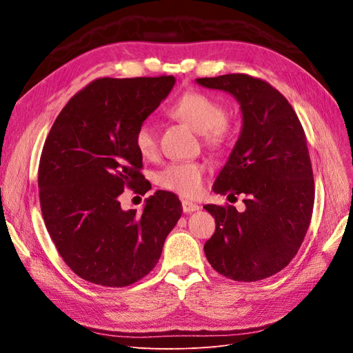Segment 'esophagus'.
I'll use <instances>...</instances> for the list:
<instances>
[{"mask_svg":"<svg viewBox=\"0 0 353 353\" xmlns=\"http://www.w3.org/2000/svg\"><path fill=\"white\" fill-rule=\"evenodd\" d=\"M199 209H200V206L196 205V203L190 201V200H183V210H184L185 213L196 212V210H199Z\"/></svg>","mask_w":353,"mask_h":353,"instance_id":"obj_1","label":"esophagus"}]
</instances>
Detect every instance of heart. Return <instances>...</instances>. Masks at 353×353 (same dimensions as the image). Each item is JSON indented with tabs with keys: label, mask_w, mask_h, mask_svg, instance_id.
Instances as JSON below:
<instances>
[{
	"label": "heart",
	"mask_w": 353,
	"mask_h": 353,
	"mask_svg": "<svg viewBox=\"0 0 353 353\" xmlns=\"http://www.w3.org/2000/svg\"><path fill=\"white\" fill-rule=\"evenodd\" d=\"M169 114L185 122L203 135V141L213 150L227 144L232 126L225 117V109L215 99L199 91L185 92L170 105ZM134 144L143 157H153L159 141L153 123L143 122L134 132ZM208 166L201 162H175L165 166L156 175L157 184L169 191L184 196L199 197L205 185Z\"/></svg>",
	"instance_id": "heart-1"
}]
</instances>
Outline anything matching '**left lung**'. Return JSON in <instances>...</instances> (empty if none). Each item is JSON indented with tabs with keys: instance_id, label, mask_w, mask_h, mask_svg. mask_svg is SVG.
<instances>
[{
	"instance_id": "left-lung-1",
	"label": "left lung",
	"mask_w": 353,
	"mask_h": 353,
	"mask_svg": "<svg viewBox=\"0 0 353 353\" xmlns=\"http://www.w3.org/2000/svg\"><path fill=\"white\" fill-rule=\"evenodd\" d=\"M196 81L234 95L243 114L213 191L244 196L245 209L205 206L216 223L205 254L213 270L234 281L268 279L294 258L312 216L314 174L302 123L279 90L250 74Z\"/></svg>"
}]
</instances>
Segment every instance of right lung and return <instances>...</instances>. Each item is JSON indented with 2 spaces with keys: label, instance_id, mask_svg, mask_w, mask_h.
Masks as SVG:
<instances>
[{
  "label": "right lung",
  "instance_id": "right-lung-1",
  "mask_svg": "<svg viewBox=\"0 0 353 353\" xmlns=\"http://www.w3.org/2000/svg\"><path fill=\"white\" fill-rule=\"evenodd\" d=\"M174 77L100 78L74 94L39 160L41 210L52 243L81 279L126 287L150 272L183 213L159 190L143 212L123 210V188L147 191L134 132L168 97Z\"/></svg>",
  "mask_w": 353,
  "mask_h": 353
}]
</instances>
